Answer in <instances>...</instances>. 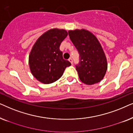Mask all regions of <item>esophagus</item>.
<instances>
[{"instance_id": "34e87169", "label": "esophagus", "mask_w": 133, "mask_h": 133, "mask_svg": "<svg viewBox=\"0 0 133 133\" xmlns=\"http://www.w3.org/2000/svg\"><path fill=\"white\" fill-rule=\"evenodd\" d=\"M68 61L70 62H71V64H72V62H73V61H72V58H70V59H68Z\"/></svg>"}]
</instances>
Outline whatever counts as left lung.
<instances>
[{"instance_id":"1","label":"left lung","mask_w":133,"mask_h":133,"mask_svg":"<svg viewBox=\"0 0 133 133\" xmlns=\"http://www.w3.org/2000/svg\"><path fill=\"white\" fill-rule=\"evenodd\" d=\"M68 34L79 53V63L76 67L80 80L87 85L101 82L106 74L108 63L97 37L85 29L70 30Z\"/></svg>"}]
</instances>
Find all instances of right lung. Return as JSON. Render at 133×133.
<instances>
[{
	"mask_svg": "<svg viewBox=\"0 0 133 133\" xmlns=\"http://www.w3.org/2000/svg\"><path fill=\"white\" fill-rule=\"evenodd\" d=\"M68 36L66 30L51 29L40 36L29 56L31 72L37 81L45 84L53 83L61 77L68 61L63 59L59 47Z\"/></svg>",
	"mask_w": 133,
	"mask_h": 133,
	"instance_id": "1",
	"label": "right lung"
}]
</instances>
